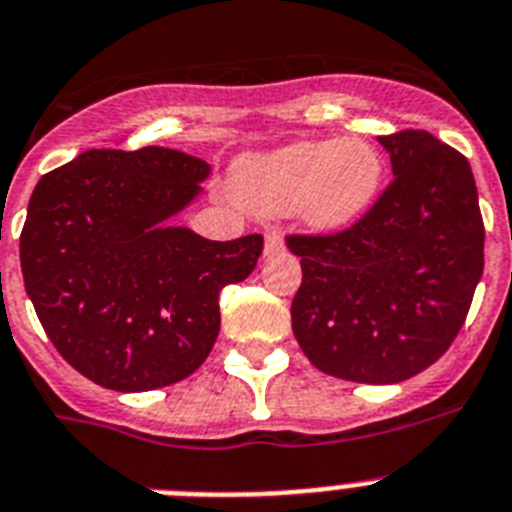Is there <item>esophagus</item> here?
<instances>
[{
    "label": "esophagus",
    "mask_w": 512,
    "mask_h": 512,
    "mask_svg": "<svg viewBox=\"0 0 512 512\" xmlns=\"http://www.w3.org/2000/svg\"><path fill=\"white\" fill-rule=\"evenodd\" d=\"M283 249V234L278 229H270L265 234V255H273V252H281Z\"/></svg>",
    "instance_id": "1"
}]
</instances>
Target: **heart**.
Returning a JSON list of instances; mask_svg holds the SVG:
<instances>
[{
	"mask_svg": "<svg viewBox=\"0 0 512 512\" xmlns=\"http://www.w3.org/2000/svg\"><path fill=\"white\" fill-rule=\"evenodd\" d=\"M382 184L380 150L362 137L307 140L234 166V195L260 216L296 210L315 231L351 226L375 203Z\"/></svg>",
	"mask_w": 512,
	"mask_h": 512,
	"instance_id": "obj_1",
	"label": "heart"
}]
</instances>
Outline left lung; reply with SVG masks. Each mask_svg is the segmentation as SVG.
Wrapping results in <instances>:
<instances>
[{"label": "left lung", "instance_id": "obj_1", "mask_svg": "<svg viewBox=\"0 0 512 512\" xmlns=\"http://www.w3.org/2000/svg\"><path fill=\"white\" fill-rule=\"evenodd\" d=\"M393 182L333 234H289L302 263L291 328L320 372L390 385L440 359L484 270V221L466 156L424 130L377 137Z\"/></svg>", "mask_w": 512, "mask_h": 512}]
</instances>
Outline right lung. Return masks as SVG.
<instances>
[{
    "label": "right lung",
    "instance_id": "add662e5",
    "mask_svg": "<svg viewBox=\"0 0 512 512\" xmlns=\"http://www.w3.org/2000/svg\"><path fill=\"white\" fill-rule=\"evenodd\" d=\"M208 174L182 150H85L30 195L25 291L54 349L96 385L156 390L208 359L218 294L263 255L260 234L210 242L171 226Z\"/></svg>",
    "mask_w": 512,
    "mask_h": 512
}]
</instances>
